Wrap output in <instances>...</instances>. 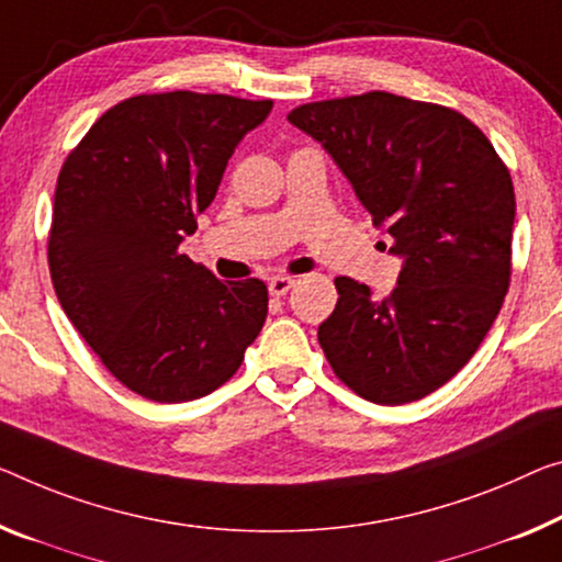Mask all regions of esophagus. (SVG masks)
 <instances>
[{
	"label": "esophagus",
	"instance_id": "1",
	"mask_svg": "<svg viewBox=\"0 0 562 562\" xmlns=\"http://www.w3.org/2000/svg\"><path fill=\"white\" fill-rule=\"evenodd\" d=\"M296 286V281L291 279V276H273V279L269 281V291H271V296H286V293Z\"/></svg>",
	"mask_w": 562,
	"mask_h": 562
}]
</instances>
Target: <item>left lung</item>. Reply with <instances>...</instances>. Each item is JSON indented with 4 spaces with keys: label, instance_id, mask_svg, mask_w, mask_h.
Instances as JSON below:
<instances>
[{
    "label": "left lung",
    "instance_id": "1",
    "mask_svg": "<svg viewBox=\"0 0 562 562\" xmlns=\"http://www.w3.org/2000/svg\"><path fill=\"white\" fill-rule=\"evenodd\" d=\"M289 123L324 145L402 256L396 286L334 279L318 326L334 374L374 404L450 382L485 339L513 273L515 188L487 135L460 112L392 92L308 102Z\"/></svg>",
    "mask_w": 562,
    "mask_h": 562
}]
</instances>
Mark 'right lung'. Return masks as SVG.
Here are the masks:
<instances>
[{
  "label": "right lung",
  "instance_id": "right-lung-1",
  "mask_svg": "<svg viewBox=\"0 0 562 562\" xmlns=\"http://www.w3.org/2000/svg\"><path fill=\"white\" fill-rule=\"evenodd\" d=\"M273 100L191 90L110 108L67 155L47 240L65 314L127 390L160 404L236 374L269 314L263 281H221L180 254L223 170Z\"/></svg>",
  "mask_w": 562,
  "mask_h": 562
}]
</instances>
